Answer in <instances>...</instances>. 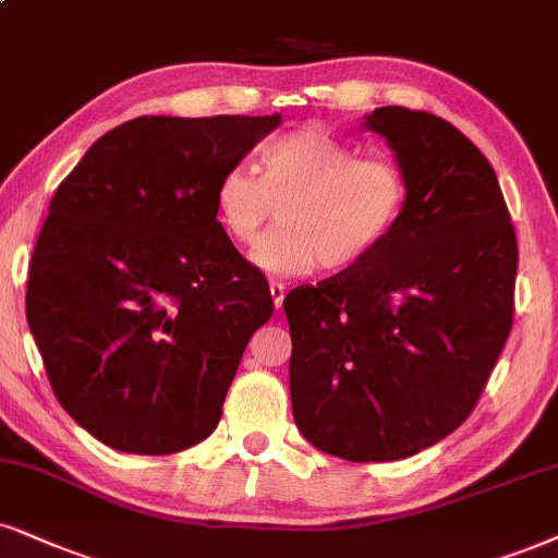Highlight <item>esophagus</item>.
Segmentation results:
<instances>
[{
	"mask_svg": "<svg viewBox=\"0 0 558 558\" xmlns=\"http://www.w3.org/2000/svg\"><path fill=\"white\" fill-rule=\"evenodd\" d=\"M270 295H272V306L280 308V306H283V299H286V286L278 283V280H272Z\"/></svg>",
	"mask_w": 558,
	"mask_h": 558,
	"instance_id": "obj_1",
	"label": "esophagus"
}]
</instances>
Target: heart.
<instances>
[{"instance_id": "b5f03b06", "label": "heart", "mask_w": 558, "mask_h": 558, "mask_svg": "<svg viewBox=\"0 0 558 558\" xmlns=\"http://www.w3.org/2000/svg\"><path fill=\"white\" fill-rule=\"evenodd\" d=\"M259 178L231 167L218 180V227L236 244H255L278 208L280 229L267 234L250 263L270 278H299L316 265L327 272L355 267L391 234L407 206V174L393 159L363 157L322 129L275 138Z\"/></svg>"}]
</instances>
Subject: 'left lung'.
I'll use <instances>...</instances> for the list:
<instances>
[{
	"mask_svg": "<svg viewBox=\"0 0 558 558\" xmlns=\"http://www.w3.org/2000/svg\"><path fill=\"white\" fill-rule=\"evenodd\" d=\"M407 174L391 234L350 270L283 299L301 435L344 461H399L453 433L512 329L518 242L497 174L442 118L376 108Z\"/></svg>",
	"mask_w": 558,
	"mask_h": 558,
	"instance_id": "obj_1",
	"label": "left lung"
}]
</instances>
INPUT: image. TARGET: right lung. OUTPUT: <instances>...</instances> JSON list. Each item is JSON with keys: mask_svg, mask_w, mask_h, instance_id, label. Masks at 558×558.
Instances as JSON below:
<instances>
[{"mask_svg": "<svg viewBox=\"0 0 558 558\" xmlns=\"http://www.w3.org/2000/svg\"><path fill=\"white\" fill-rule=\"evenodd\" d=\"M280 116H141L97 138L56 190L25 312L56 399L105 446L167 456L221 420L265 275L218 227V180Z\"/></svg>", "mask_w": 558, "mask_h": 558, "instance_id": "add662e5", "label": "right lung"}]
</instances>
